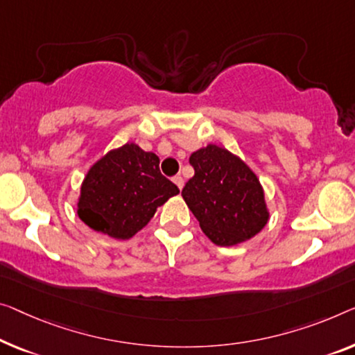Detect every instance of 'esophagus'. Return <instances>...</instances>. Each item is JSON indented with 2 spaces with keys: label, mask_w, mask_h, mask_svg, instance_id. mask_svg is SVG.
I'll list each match as a JSON object with an SVG mask.
<instances>
[{
  "label": "esophagus",
  "mask_w": 355,
  "mask_h": 355,
  "mask_svg": "<svg viewBox=\"0 0 355 355\" xmlns=\"http://www.w3.org/2000/svg\"><path fill=\"white\" fill-rule=\"evenodd\" d=\"M172 182L177 184L178 189H182V188L184 187V180H183V177H180V175H175V177H173V178H172Z\"/></svg>",
  "instance_id": "esophagus-1"
}]
</instances>
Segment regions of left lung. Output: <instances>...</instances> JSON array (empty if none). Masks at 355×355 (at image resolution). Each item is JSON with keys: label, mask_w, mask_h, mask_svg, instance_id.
I'll use <instances>...</instances> for the list:
<instances>
[{"label": "left lung", "mask_w": 355, "mask_h": 355, "mask_svg": "<svg viewBox=\"0 0 355 355\" xmlns=\"http://www.w3.org/2000/svg\"><path fill=\"white\" fill-rule=\"evenodd\" d=\"M189 164L194 177L182 196L214 244H241L266 226L269 211L263 187L241 157L210 144L194 151Z\"/></svg>", "instance_id": "8db88e82"}]
</instances>
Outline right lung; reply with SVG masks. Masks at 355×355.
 Returning <instances> with one entry per match:
<instances>
[{"instance_id": "obj_1", "label": "right lung", "mask_w": 355, "mask_h": 355, "mask_svg": "<svg viewBox=\"0 0 355 355\" xmlns=\"http://www.w3.org/2000/svg\"><path fill=\"white\" fill-rule=\"evenodd\" d=\"M180 189L159 171V157L139 145L108 151L89 168L78 199V216L89 228L130 239Z\"/></svg>"}]
</instances>
